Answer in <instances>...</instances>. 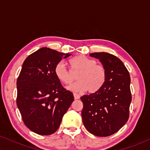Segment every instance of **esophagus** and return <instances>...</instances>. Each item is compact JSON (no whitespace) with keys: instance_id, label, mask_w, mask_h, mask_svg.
<instances>
[{"instance_id":"34e87169","label":"esophagus","mask_w":150,"mask_h":150,"mask_svg":"<svg viewBox=\"0 0 150 150\" xmlns=\"http://www.w3.org/2000/svg\"><path fill=\"white\" fill-rule=\"evenodd\" d=\"M73 95H74V98H75V99H80V95L76 94V93H74Z\"/></svg>"}]
</instances>
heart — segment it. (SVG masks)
<instances>
[{"mask_svg": "<svg viewBox=\"0 0 150 150\" xmlns=\"http://www.w3.org/2000/svg\"><path fill=\"white\" fill-rule=\"evenodd\" d=\"M72 70L78 72L77 82L68 87L69 90L81 92L87 90L89 93H95L101 88L106 80V70L102 65H97V61L87 56L80 55L69 61ZM56 76L62 83L68 85L75 79L71 72L63 61L56 64L54 69Z\"/></svg>", "mask_w": 150, "mask_h": 150, "instance_id": "b5f03b06", "label": "heart"}]
</instances>
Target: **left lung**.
Returning a JSON list of instances; mask_svg holds the SVG:
<instances>
[{"mask_svg": "<svg viewBox=\"0 0 150 150\" xmlns=\"http://www.w3.org/2000/svg\"><path fill=\"white\" fill-rule=\"evenodd\" d=\"M106 70L104 85L97 92L80 97L83 124L94 135L114 134L128 121L132 100L129 72L118 58L106 52L92 53Z\"/></svg>", "mask_w": 150, "mask_h": 150, "instance_id": "1", "label": "left lung"}]
</instances>
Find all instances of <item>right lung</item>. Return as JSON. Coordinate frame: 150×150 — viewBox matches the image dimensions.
I'll use <instances>...</instances> for the list:
<instances>
[{
	"mask_svg": "<svg viewBox=\"0 0 150 150\" xmlns=\"http://www.w3.org/2000/svg\"><path fill=\"white\" fill-rule=\"evenodd\" d=\"M69 53L41 48L30 55L22 64L17 80V105L24 123L42 135L54 133L74 100L56 77L54 69Z\"/></svg>",
	"mask_w": 150,
	"mask_h": 150,
	"instance_id": "right-lung-1",
	"label": "right lung"
}]
</instances>
